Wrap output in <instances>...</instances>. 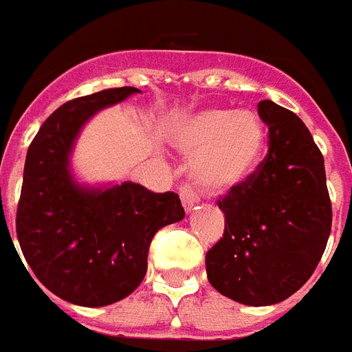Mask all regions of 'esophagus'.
<instances>
[{
	"instance_id": "obj_1",
	"label": "esophagus",
	"mask_w": 352,
	"mask_h": 352,
	"mask_svg": "<svg viewBox=\"0 0 352 352\" xmlns=\"http://www.w3.org/2000/svg\"><path fill=\"white\" fill-rule=\"evenodd\" d=\"M179 198H182V204H184V207L187 212H190L194 205L198 204V194L194 192L189 185H184V187L179 189Z\"/></svg>"
}]
</instances>
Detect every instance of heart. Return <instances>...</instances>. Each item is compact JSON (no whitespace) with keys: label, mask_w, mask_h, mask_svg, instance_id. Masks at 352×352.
<instances>
[{"label":"heart","mask_w":352,"mask_h":352,"mask_svg":"<svg viewBox=\"0 0 352 352\" xmlns=\"http://www.w3.org/2000/svg\"><path fill=\"white\" fill-rule=\"evenodd\" d=\"M174 145L194 160L192 176L207 192L240 185L258 165L265 127L252 112L210 109L185 118L173 131Z\"/></svg>","instance_id":"b5f03b06"}]
</instances>
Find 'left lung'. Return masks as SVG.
<instances>
[{
	"label": "left lung",
	"instance_id": "8db88e82",
	"mask_svg": "<svg viewBox=\"0 0 352 352\" xmlns=\"http://www.w3.org/2000/svg\"><path fill=\"white\" fill-rule=\"evenodd\" d=\"M269 153L254 173L218 199L223 238L207 256L216 291L243 305L287 300L318 265L333 223L325 165L305 123L263 100Z\"/></svg>",
	"mask_w": 352,
	"mask_h": 352
}]
</instances>
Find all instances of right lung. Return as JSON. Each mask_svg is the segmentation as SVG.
Returning <instances> with one entry per match:
<instances>
[{"instance_id": "1", "label": "right lung", "mask_w": 352, "mask_h": 352, "mask_svg": "<svg viewBox=\"0 0 352 352\" xmlns=\"http://www.w3.org/2000/svg\"><path fill=\"white\" fill-rule=\"evenodd\" d=\"M138 92L120 87L67 101L45 120L25 160L19 247L41 285L74 305L103 307L129 296L145 278L154 234L185 216L170 190L156 194L132 182L91 187L72 174L83 125Z\"/></svg>"}]
</instances>
